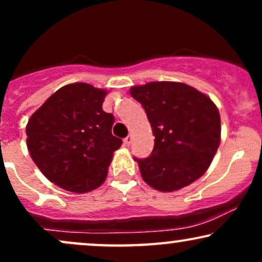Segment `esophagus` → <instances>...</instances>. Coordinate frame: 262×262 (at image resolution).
I'll return each instance as SVG.
<instances>
[{
	"label": "esophagus",
	"mask_w": 262,
	"mask_h": 262,
	"mask_svg": "<svg viewBox=\"0 0 262 262\" xmlns=\"http://www.w3.org/2000/svg\"><path fill=\"white\" fill-rule=\"evenodd\" d=\"M124 144H125V145H130V144H132V137H130V135H128L127 138H124Z\"/></svg>",
	"instance_id": "obj_1"
}]
</instances>
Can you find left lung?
<instances>
[{
	"mask_svg": "<svg viewBox=\"0 0 262 262\" xmlns=\"http://www.w3.org/2000/svg\"><path fill=\"white\" fill-rule=\"evenodd\" d=\"M145 110L155 137L146 159L134 158L144 181L172 192L206 172L221 143V116L204 93L181 82H149L130 89Z\"/></svg>",
	"mask_w": 262,
	"mask_h": 262,
	"instance_id": "obj_1",
	"label": "left lung"
}]
</instances>
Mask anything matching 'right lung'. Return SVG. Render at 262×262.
I'll list each match as a JSON object with an SVG mask.
<instances>
[{
	"label": "right lung",
	"instance_id": "1",
	"mask_svg": "<svg viewBox=\"0 0 262 262\" xmlns=\"http://www.w3.org/2000/svg\"><path fill=\"white\" fill-rule=\"evenodd\" d=\"M107 91L76 82L59 89L32 114L27 146L49 181L75 193L100 187L122 139L114 117L102 110Z\"/></svg>",
	"mask_w": 262,
	"mask_h": 262
}]
</instances>
